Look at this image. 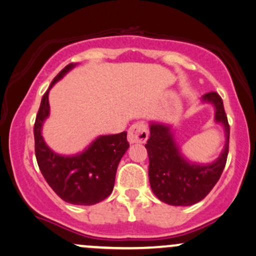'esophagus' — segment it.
I'll use <instances>...</instances> for the list:
<instances>
[{
  "instance_id": "obj_1",
  "label": "esophagus",
  "mask_w": 256,
  "mask_h": 256,
  "mask_svg": "<svg viewBox=\"0 0 256 256\" xmlns=\"http://www.w3.org/2000/svg\"><path fill=\"white\" fill-rule=\"evenodd\" d=\"M149 138V130L148 127L142 122H136L130 126L128 129V140L130 144H136V142H145Z\"/></svg>"
}]
</instances>
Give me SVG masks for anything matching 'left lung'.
I'll return each mask as SVG.
<instances>
[{
	"label": "left lung",
	"mask_w": 256,
	"mask_h": 256,
	"mask_svg": "<svg viewBox=\"0 0 256 256\" xmlns=\"http://www.w3.org/2000/svg\"><path fill=\"white\" fill-rule=\"evenodd\" d=\"M202 101L215 106V120L224 126L226 144L220 158L211 164H196L186 161L174 142L170 127L160 123L150 124L146 148L149 155V180L154 194L168 205L189 206L199 202L218 182L228 155L230 124L224 101L217 92L202 96Z\"/></svg>",
	"instance_id": "8db88e82"
}]
</instances>
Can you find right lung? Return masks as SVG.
Returning <instances> with one entry per match:
<instances>
[{
  "instance_id": "right-lung-1",
  "label": "right lung",
  "mask_w": 256,
  "mask_h": 256,
  "mask_svg": "<svg viewBox=\"0 0 256 256\" xmlns=\"http://www.w3.org/2000/svg\"><path fill=\"white\" fill-rule=\"evenodd\" d=\"M74 66L73 63L66 66L41 98L34 124L35 156L44 178L62 200L73 205H94L106 199L114 190L118 164L129 148V142L127 132L101 136L86 150L74 156L57 155L46 145L41 128L50 114L48 92Z\"/></svg>"
}]
</instances>
